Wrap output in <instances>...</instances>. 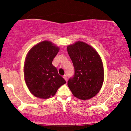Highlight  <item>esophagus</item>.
<instances>
[{
    "label": "esophagus",
    "instance_id": "esophagus-1",
    "mask_svg": "<svg viewBox=\"0 0 131 131\" xmlns=\"http://www.w3.org/2000/svg\"><path fill=\"white\" fill-rule=\"evenodd\" d=\"M63 78H64V80H66V82H67V75H64V77H63Z\"/></svg>",
    "mask_w": 131,
    "mask_h": 131
}]
</instances>
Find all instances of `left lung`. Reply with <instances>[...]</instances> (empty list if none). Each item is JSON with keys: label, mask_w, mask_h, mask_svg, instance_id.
<instances>
[{"label": "left lung", "mask_w": 131, "mask_h": 131, "mask_svg": "<svg viewBox=\"0 0 131 131\" xmlns=\"http://www.w3.org/2000/svg\"><path fill=\"white\" fill-rule=\"evenodd\" d=\"M67 51L74 67V76L68 86L75 97L90 99L100 91L104 82L102 61L96 50L82 41L67 46Z\"/></svg>", "instance_id": "1"}]
</instances>
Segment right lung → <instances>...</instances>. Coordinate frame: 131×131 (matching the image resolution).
<instances>
[{
    "instance_id": "1",
    "label": "right lung",
    "mask_w": 131,
    "mask_h": 131,
    "mask_svg": "<svg viewBox=\"0 0 131 131\" xmlns=\"http://www.w3.org/2000/svg\"><path fill=\"white\" fill-rule=\"evenodd\" d=\"M59 51V48L51 42L43 41L33 46L27 54L24 66L25 79L29 91L36 97H51L66 84L52 64Z\"/></svg>"
}]
</instances>
